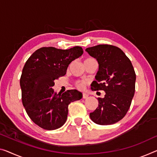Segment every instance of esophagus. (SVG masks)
Segmentation results:
<instances>
[{"mask_svg": "<svg viewBox=\"0 0 157 157\" xmlns=\"http://www.w3.org/2000/svg\"><path fill=\"white\" fill-rule=\"evenodd\" d=\"M88 98V95H87L86 93H83V99H87Z\"/></svg>", "mask_w": 157, "mask_h": 157, "instance_id": "obj_1", "label": "esophagus"}]
</instances>
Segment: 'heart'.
<instances>
[{"label": "heart", "mask_w": 157, "mask_h": 157, "mask_svg": "<svg viewBox=\"0 0 157 157\" xmlns=\"http://www.w3.org/2000/svg\"><path fill=\"white\" fill-rule=\"evenodd\" d=\"M86 84H87V82L86 81H78L76 82L75 86L78 90H83V89L85 88Z\"/></svg>", "instance_id": "obj_1"}]
</instances>
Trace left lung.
<instances>
[{
  "label": "left lung",
  "mask_w": 157,
  "mask_h": 157,
  "mask_svg": "<svg viewBox=\"0 0 157 157\" xmlns=\"http://www.w3.org/2000/svg\"><path fill=\"white\" fill-rule=\"evenodd\" d=\"M86 51L97 59L99 69L92 90H104L105 98H98V107L90 117L99 125H111L121 120L128 111L135 94L136 75L131 60L119 48L98 45Z\"/></svg>",
  "instance_id": "obj_1"
}]
</instances>
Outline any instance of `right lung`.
Wrapping results in <instances>:
<instances>
[{
  "label": "right lung",
  "instance_id": "obj_1",
  "mask_svg": "<svg viewBox=\"0 0 157 157\" xmlns=\"http://www.w3.org/2000/svg\"><path fill=\"white\" fill-rule=\"evenodd\" d=\"M83 50L75 46L68 50L43 47L33 52L24 66L20 78L21 100L30 119L38 126L52 131L62 127L71 102L82 98V93L69 90L55 93V80L66 74L71 62Z\"/></svg>",
  "mask_w": 157,
  "mask_h": 157
}]
</instances>
